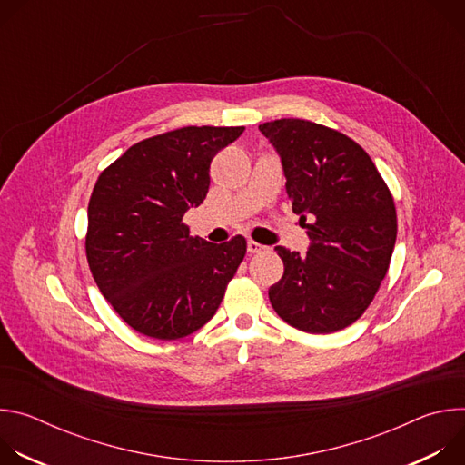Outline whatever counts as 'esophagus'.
Wrapping results in <instances>:
<instances>
[{
    "label": "esophagus",
    "mask_w": 465,
    "mask_h": 465,
    "mask_svg": "<svg viewBox=\"0 0 465 465\" xmlns=\"http://www.w3.org/2000/svg\"><path fill=\"white\" fill-rule=\"evenodd\" d=\"M264 250L262 244L255 242V241H248V253H261Z\"/></svg>",
    "instance_id": "1"
}]
</instances>
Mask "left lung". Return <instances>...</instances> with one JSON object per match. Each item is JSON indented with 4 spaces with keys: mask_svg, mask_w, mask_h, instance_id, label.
<instances>
[{
    "mask_svg": "<svg viewBox=\"0 0 465 465\" xmlns=\"http://www.w3.org/2000/svg\"><path fill=\"white\" fill-rule=\"evenodd\" d=\"M259 130L282 156L292 212L311 239L305 255L276 246L285 271L271 303L305 333H335L364 314L388 272L393 196L368 153L335 128L291 117Z\"/></svg>",
    "mask_w": 465,
    "mask_h": 465,
    "instance_id": "8db88e82",
    "label": "left lung"
}]
</instances>
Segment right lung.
<instances>
[{
	"mask_svg": "<svg viewBox=\"0 0 465 465\" xmlns=\"http://www.w3.org/2000/svg\"><path fill=\"white\" fill-rule=\"evenodd\" d=\"M244 126H183L132 145L97 178L86 257L114 311L138 333L183 339L217 312L246 239L191 237L183 215L204 203L215 154Z\"/></svg>",
	"mask_w": 465,
	"mask_h": 465,
	"instance_id": "obj_1",
	"label": "right lung"
}]
</instances>
